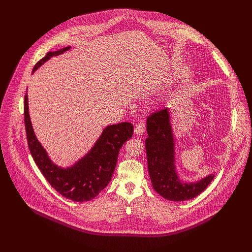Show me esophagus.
<instances>
[{
    "label": "esophagus",
    "mask_w": 252,
    "mask_h": 252,
    "mask_svg": "<svg viewBox=\"0 0 252 252\" xmlns=\"http://www.w3.org/2000/svg\"><path fill=\"white\" fill-rule=\"evenodd\" d=\"M145 130H146V126H145L144 123H139L135 127V133L138 136H142L145 133Z\"/></svg>",
    "instance_id": "esophagus-1"
}]
</instances>
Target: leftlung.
I'll use <instances>...</instances> for the list:
<instances>
[{
    "instance_id": "left-lung-1",
    "label": "left lung",
    "mask_w": 252,
    "mask_h": 252,
    "mask_svg": "<svg viewBox=\"0 0 252 252\" xmlns=\"http://www.w3.org/2000/svg\"><path fill=\"white\" fill-rule=\"evenodd\" d=\"M146 128L148 137L145 140V146L154 190L169 201L189 200L202 193L216 173L195 181H186L180 177L170 109L165 107L148 116Z\"/></svg>"
}]
</instances>
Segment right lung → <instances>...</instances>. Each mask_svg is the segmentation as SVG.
I'll return each instance as SVG.
<instances>
[{"mask_svg":"<svg viewBox=\"0 0 252 252\" xmlns=\"http://www.w3.org/2000/svg\"><path fill=\"white\" fill-rule=\"evenodd\" d=\"M69 49L70 46L47 53L34 65L32 73L52 57L63 54ZM24 123L29 147L39 170L59 194L75 202L92 200L107 186L116 166L119 150L134 134V126L130 123L107 126L87 154L70 166L63 167L51 159L35 136L30 116L28 93L24 98Z\"/></svg>","mask_w":252,"mask_h":252,"instance_id":"right-lung-1","label":"right lung"}]
</instances>
